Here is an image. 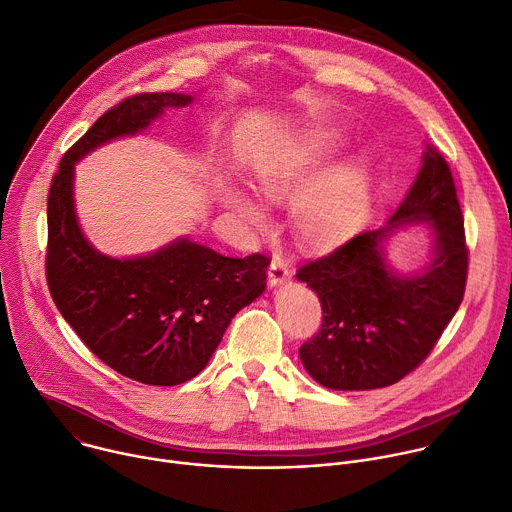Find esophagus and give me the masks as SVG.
<instances>
[{"mask_svg":"<svg viewBox=\"0 0 512 512\" xmlns=\"http://www.w3.org/2000/svg\"><path fill=\"white\" fill-rule=\"evenodd\" d=\"M290 280V265L282 257H273L269 263V284L282 286Z\"/></svg>","mask_w":512,"mask_h":512,"instance_id":"obj_1","label":"esophagus"}]
</instances>
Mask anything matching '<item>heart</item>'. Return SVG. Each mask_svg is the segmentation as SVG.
Segmentation results:
<instances>
[{
    "instance_id": "b5f03b06",
    "label": "heart",
    "mask_w": 512,
    "mask_h": 512,
    "mask_svg": "<svg viewBox=\"0 0 512 512\" xmlns=\"http://www.w3.org/2000/svg\"><path fill=\"white\" fill-rule=\"evenodd\" d=\"M331 151L333 141L327 136L308 132L265 149L249 167L253 188L265 200L284 202L296 196L290 208L292 228L296 241L308 251H329L349 241L371 204V171L363 159L311 180L329 163ZM228 204L251 222H263V214L247 200L228 194Z\"/></svg>"
}]
</instances>
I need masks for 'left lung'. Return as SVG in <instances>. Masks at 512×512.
Wrapping results in <instances>:
<instances>
[{
	"label": "left lung",
	"mask_w": 512,
	"mask_h": 512,
	"mask_svg": "<svg viewBox=\"0 0 512 512\" xmlns=\"http://www.w3.org/2000/svg\"><path fill=\"white\" fill-rule=\"evenodd\" d=\"M427 221L436 259L416 276H396L381 243L400 225ZM296 277L316 292L320 331L300 347L308 374L331 390H376L421 365L457 312L468 282V245L455 181L427 145L423 167L388 224L363 230Z\"/></svg>",
	"instance_id": "left-lung-1"
}]
</instances>
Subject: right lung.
Returning a JSON list of instances; mask_svg holds the SVG:
<instances>
[{
    "label": "right lung",
    "instance_id": "obj_1",
    "mask_svg": "<svg viewBox=\"0 0 512 512\" xmlns=\"http://www.w3.org/2000/svg\"><path fill=\"white\" fill-rule=\"evenodd\" d=\"M190 102L157 91L110 108L63 155L46 204V284L59 312L108 367L149 386H177L200 374L232 316L263 294L271 259L224 257L188 239L147 257H106L79 230L73 167L112 138L141 132L165 108Z\"/></svg>",
    "mask_w": 512,
    "mask_h": 512
}]
</instances>
